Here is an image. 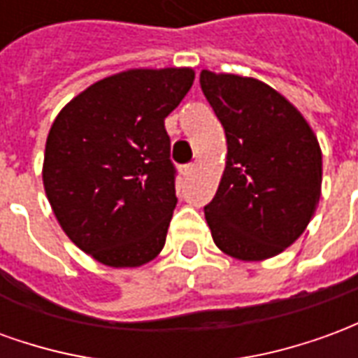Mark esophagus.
Masks as SVG:
<instances>
[{"mask_svg":"<svg viewBox=\"0 0 358 358\" xmlns=\"http://www.w3.org/2000/svg\"><path fill=\"white\" fill-rule=\"evenodd\" d=\"M195 171V164L192 163V164H186V166H184V169H182V174H184V176H189V174H192V172Z\"/></svg>","mask_w":358,"mask_h":358,"instance_id":"34e87169","label":"esophagus"}]
</instances>
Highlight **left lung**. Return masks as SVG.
I'll return each instance as SVG.
<instances>
[{
  "label": "left lung",
  "mask_w": 358,
  "mask_h": 358,
  "mask_svg": "<svg viewBox=\"0 0 358 358\" xmlns=\"http://www.w3.org/2000/svg\"><path fill=\"white\" fill-rule=\"evenodd\" d=\"M199 84L224 128L228 155L210 236L240 261L282 253L305 232L322 186V151L299 110L255 78L203 71Z\"/></svg>",
  "instance_id": "1"
}]
</instances>
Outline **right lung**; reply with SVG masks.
<instances>
[{
	"instance_id": "right-lung-1",
	"label": "right lung",
	"mask_w": 358,
	"mask_h": 358,
	"mask_svg": "<svg viewBox=\"0 0 358 358\" xmlns=\"http://www.w3.org/2000/svg\"><path fill=\"white\" fill-rule=\"evenodd\" d=\"M192 69H130L95 82L61 109L43 155V187L74 245L132 268L164 248L176 207L164 118L194 84Z\"/></svg>"
}]
</instances>
